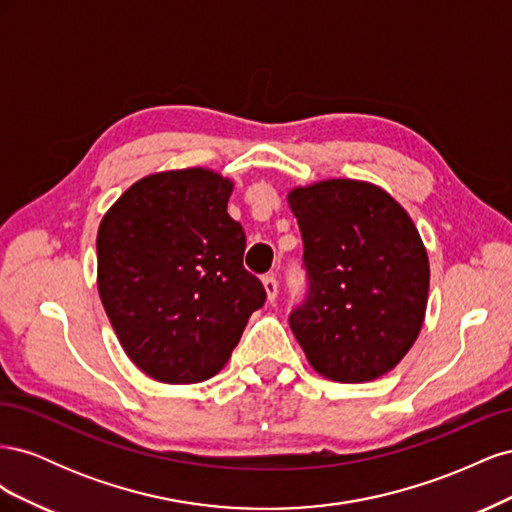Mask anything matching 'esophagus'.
Listing matches in <instances>:
<instances>
[{"label":"esophagus","mask_w":512,"mask_h":512,"mask_svg":"<svg viewBox=\"0 0 512 512\" xmlns=\"http://www.w3.org/2000/svg\"><path fill=\"white\" fill-rule=\"evenodd\" d=\"M262 286H265V290H267V299H269V301H275L277 288H280V284H277L275 277H273V275H265V277H262Z\"/></svg>","instance_id":"esophagus-1"}]
</instances>
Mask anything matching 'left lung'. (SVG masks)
Returning <instances> with one entry per match:
<instances>
[{"instance_id": "8db88e82", "label": "left lung", "mask_w": 512, "mask_h": 512, "mask_svg": "<svg viewBox=\"0 0 512 512\" xmlns=\"http://www.w3.org/2000/svg\"><path fill=\"white\" fill-rule=\"evenodd\" d=\"M307 290L288 316L307 361L367 382L404 359L423 327L429 260L410 215L376 185L331 179L288 196Z\"/></svg>"}]
</instances>
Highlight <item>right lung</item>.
Wrapping results in <instances>:
<instances>
[{"label": "right lung", "instance_id": "right-lung-1", "mask_svg": "<svg viewBox=\"0 0 512 512\" xmlns=\"http://www.w3.org/2000/svg\"><path fill=\"white\" fill-rule=\"evenodd\" d=\"M232 183L205 168L136 181L98 230V290L119 342L147 376L203 382L228 363L267 292L243 267Z\"/></svg>", "mask_w": 512, "mask_h": 512}]
</instances>
